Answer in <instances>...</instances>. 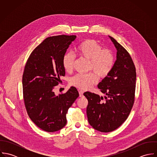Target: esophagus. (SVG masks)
Here are the masks:
<instances>
[{
  "instance_id": "1",
  "label": "esophagus",
  "mask_w": 157,
  "mask_h": 157,
  "mask_svg": "<svg viewBox=\"0 0 157 157\" xmlns=\"http://www.w3.org/2000/svg\"><path fill=\"white\" fill-rule=\"evenodd\" d=\"M78 92H79V95H80V97H83V92H83V90H80L78 91Z\"/></svg>"
}]
</instances>
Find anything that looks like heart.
Instances as JSON below:
<instances>
[{
	"label": "heart",
	"instance_id": "heart-1",
	"mask_svg": "<svg viewBox=\"0 0 157 157\" xmlns=\"http://www.w3.org/2000/svg\"><path fill=\"white\" fill-rule=\"evenodd\" d=\"M79 56L90 60L89 64L91 72L85 74H77L71 80L72 85L82 90H86L96 83L98 76L100 78H105L112 71L114 65V56L112 51L108 49H103L102 46L93 39H86L77 48ZM75 60L71 52L67 53L63 59V65L67 72H71L73 69Z\"/></svg>",
	"mask_w": 157,
	"mask_h": 157
}]
</instances>
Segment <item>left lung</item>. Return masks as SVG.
<instances>
[{
    "instance_id": "1",
    "label": "left lung",
    "mask_w": 157,
    "mask_h": 157,
    "mask_svg": "<svg viewBox=\"0 0 157 157\" xmlns=\"http://www.w3.org/2000/svg\"><path fill=\"white\" fill-rule=\"evenodd\" d=\"M117 49V60L111 72L98 85L105 96L90 92L83 95L88 100L86 113L90 125L101 132L120 127L128 117L135 100L136 70L128 52L109 36Z\"/></svg>"
}]
</instances>
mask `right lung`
Segmentation results:
<instances>
[{
    "label": "right lung",
    "instance_id": "add662e5",
    "mask_svg": "<svg viewBox=\"0 0 157 157\" xmlns=\"http://www.w3.org/2000/svg\"><path fill=\"white\" fill-rule=\"evenodd\" d=\"M76 36L49 37L30 54L22 77L23 94L29 117L41 129L53 132L67 124L68 109L79 96L71 86L65 94L56 95L55 86L65 75L63 59Z\"/></svg>",
    "mask_w": 157,
    "mask_h": 157
}]
</instances>
